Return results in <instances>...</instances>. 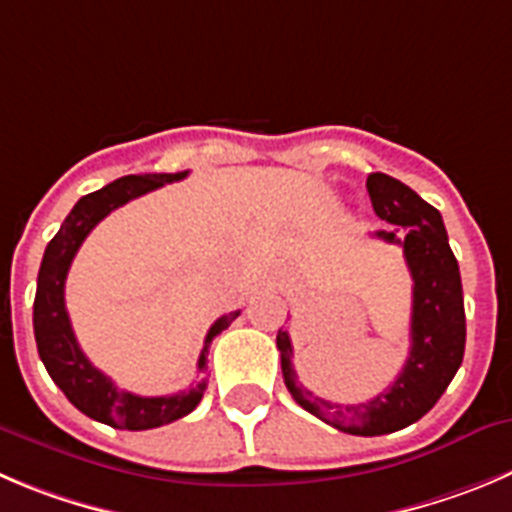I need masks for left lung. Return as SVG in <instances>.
Returning <instances> with one entry per match:
<instances>
[{"label":"left lung","mask_w":512,"mask_h":512,"mask_svg":"<svg viewBox=\"0 0 512 512\" xmlns=\"http://www.w3.org/2000/svg\"><path fill=\"white\" fill-rule=\"evenodd\" d=\"M366 189L376 217L394 224V229H379L376 237L404 250L414 280L407 364L389 389L366 404H333L298 384L293 343L283 328L278 351L285 386L305 412L346 434L379 437L419 422L455 379L465 356V303L460 265L447 242L442 214L394 176L369 174Z\"/></svg>","instance_id":"8db88e82"}]
</instances>
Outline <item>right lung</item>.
I'll return each mask as SVG.
<instances>
[{"label":"right lung","mask_w":512,"mask_h":512,"mask_svg":"<svg viewBox=\"0 0 512 512\" xmlns=\"http://www.w3.org/2000/svg\"><path fill=\"white\" fill-rule=\"evenodd\" d=\"M184 176L186 171L123 176V179H116L113 184L93 191L75 204L73 212L62 222L60 232L47 245L45 257H42L40 275H37L35 313H32L42 364L75 409H80L85 417L95 419V422L108 424V427L138 432V429H154L176 422V419L197 409L204 389H207V381H199L189 391L169 396H138L118 389L103 371L90 364L83 348L78 346V338L70 326L68 308H65V278H68L75 252L80 250L90 229L100 219L108 217L113 209L123 207L131 199L146 194V191H154L159 186L171 184V181L184 179ZM237 315H240V310H232V313L222 315L212 323L207 338H204L202 353H199V371H207V353L212 338L219 336Z\"/></svg>","instance_id":"obj_1"}]
</instances>
